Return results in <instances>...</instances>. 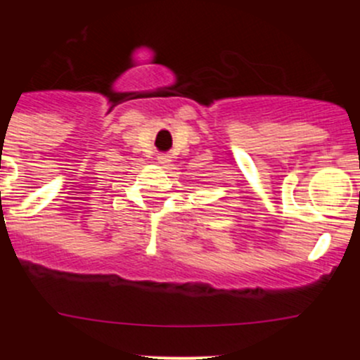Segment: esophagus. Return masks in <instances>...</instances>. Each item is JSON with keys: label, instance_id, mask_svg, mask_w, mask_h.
Here are the masks:
<instances>
[{"label": "esophagus", "instance_id": "obj_1", "mask_svg": "<svg viewBox=\"0 0 360 360\" xmlns=\"http://www.w3.org/2000/svg\"><path fill=\"white\" fill-rule=\"evenodd\" d=\"M158 160H160V163H167V162H170V158L167 157V155H162V157H158Z\"/></svg>", "mask_w": 360, "mask_h": 360}]
</instances>
